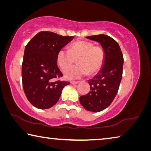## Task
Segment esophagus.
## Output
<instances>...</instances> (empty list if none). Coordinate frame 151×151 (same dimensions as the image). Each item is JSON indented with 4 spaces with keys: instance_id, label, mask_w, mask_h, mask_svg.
I'll use <instances>...</instances> for the list:
<instances>
[{
    "instance_id": "obj_1",
    "label": "esophagus",
    "mask_w": 151,
    "mask_h": 151,
    "mask_svg": "<svg viewBox=\"0 0 151 151\" xmlns=\"http://www.w3.org/2000/svg\"><path fill=\"white\" fill-rule=\"evenodd\" d=\"M79 83L78 81H70V84H76Z\"/></svg>"
}]
</instances>
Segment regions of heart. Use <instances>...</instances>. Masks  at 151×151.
<instances>
[{"label":"heart","mask_w":151,"mask_h":151,"mask_svg":"<svg viewBox=\"0 0 151 151\" xmlns=\"http://www.w3.org/2000/svg\"><path fill=\"white\" fill-rule=\"evenodd\" d=\"M105 51L100 45L87 41H78L70 45L68 49H62L57 53V63L62 70L71 66L78 59V64L64 71L67 79L80 78L98 73L104 64Z\"/></svg>","instance_id":"1"}]
</instances>
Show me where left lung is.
<instances>
[{
	"mask_svg": "<svg viewBox=\"0 0 151 151\" xmlns=\"http://www.w3.org/2000/svg\"><path fill=\"white\" fill-rule=\"evenodd\" d=\"M100 43L106 53V59L100 72L88 81L90 91L81 96L80 102L88 111L98 112L108 108L118 91L123 75V56L116 40L107 35L86 37Z\"/></svg>",
	"mask_w": 151,
	"mask_h": 151,
	"instance_id": "8db88e82",
	"label": "left lung"
}]
</instances>
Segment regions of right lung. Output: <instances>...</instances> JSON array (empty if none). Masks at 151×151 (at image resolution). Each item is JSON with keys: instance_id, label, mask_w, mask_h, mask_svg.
<instances>
[{"instance_id": "right-lung-1", "label": "right lung", "mask_w": 151, "mask_h": 151, "mask_svg": "<svg viewBox=\"0 0 151 151\" xmlns=\"http://www.w3.org/2000/svg\"><path fill=\"white\" fill-rule=\"evenodd\" d=\"M73 37L43 31L26 45L22 65V86L26 98L35 108L44 109L55 105L62 90L70 84L59 79L63 75L57 57Z\"/></svg>"}]
</instances>
